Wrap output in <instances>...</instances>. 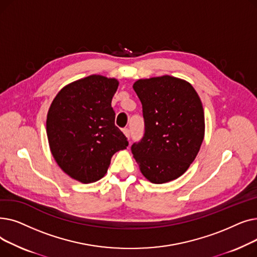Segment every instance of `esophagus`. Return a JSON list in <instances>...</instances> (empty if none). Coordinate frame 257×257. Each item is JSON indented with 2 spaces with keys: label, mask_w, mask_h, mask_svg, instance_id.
<instances>
[{
  "label": "esophagus",
  "mask_w": 257,
  "mask_h": 257,
  "mask_svg": "<svg viewBox=\"0 0 257 257\" xmlns=\"http://www.w3.org/2000/svg\"><path fill=\"white\" fill-rule=\"evenodd\" d=\"M123 133L125 134V137L129 140L130 139V130L128 129V128H125V129H123Z\"/></svg>",
  "instance_id": "esophagus-1"
}]
</instances>
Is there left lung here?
I'll return each instance as SVG.
<instances>
[{"instance_id":"1","label":"left lung","mask_w":257,"mask_h":257,"mask_svg":"<svg viewBox=\"0 0 257 257\" xmlns=\"http://www.w3.org/2000/svg\"><path fill=\"white\" fill-rule=\"evenodd\" d=\"M143 105L145 134L131 152L146 179L163 184L179 178L204 139V110L187 81L165 75L133 84Z\"/></svg>"}]
</instances>
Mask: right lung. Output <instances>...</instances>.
Listing matches in <instances>:
<instances>
[{"mask_svg": "<svg viewBox=\"0 0 257 257\" xmlns=\"http://www.w3.org/2000/svg\"><path fill=\"white\" fill-rule=\"evenodd\" d=\"M115 78L90 75L62 87L47 115L51 153L59 168L81 183L105 176L112 155L128 141L115 125L111 100Z\"/></svg>", "mask_w": 257, "mask_h": 257, "instance_id": "1", "label": "right lung"}]
</instances>
